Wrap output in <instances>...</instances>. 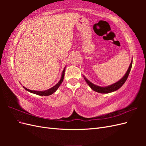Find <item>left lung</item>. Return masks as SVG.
<instances>
[{
  "mask_svg": "<svg viewBox=\"0 0 146 146\" xmlns=\"http://www.w3.org/2000/svg\"><path fill=\"white\" fill-rule=\"evenodd\" d=\"M132 63H133V60H131L129 69H128L125 74L123 76V77L121 79V80H119L115 83H113V84H112V85L107 86H100L96 85H94V84L91 83L90 81L88 80L85 76H83L84 77V79H85V80L86 81V82L88 83V85L90 86V87L93 91L99 92V93H102V94L110 93V92H114V91L119 90V88H120L123 85V84H124V83L127 80L128 76H129V75L130 74V72L131 69V66H132Z\"/></svg>",
  "mask_w": 146,
  "mask_h": 146,
  "instance_id": "8db88e82",
  "label": "left lung"
}]
</instances>
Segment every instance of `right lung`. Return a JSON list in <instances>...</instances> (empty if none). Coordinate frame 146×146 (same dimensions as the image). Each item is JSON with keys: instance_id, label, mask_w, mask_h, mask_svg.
Instances as JSON below:
<instances>
[{"instance_id": "1", "label": "right lung", "mask_w": 146, "mask_h": 146, "mask_svg": "<svg viewBox=\"0 0 146 146\" xmlns=\"http://www.w3.org/2000/svg\"><path fill=\"white\" fill-rule=\"evenodd\" d=\"M65 68L63 69V72H62V74H61V77L60 81L58 82V83H56L55 86H54L53 87H52L50 89H48L46 91H34V90H30L27 88H26L25 87L23 86V88L25 90H27V91L31 92V93H33V94H37L39 96H50L51 94H52L53 93H54V92L57 90V89L59 88V86H60V85L61 84V83L63 82V79L64 77V72H65Z\"/></svg>"}]
</instances>
